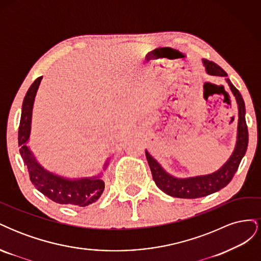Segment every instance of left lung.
<instances>
[{
    "instance_id": "left-lung-1",
    "label": "left lung",
    "mask_w": 261,
    "mask_h": 261,
    "mask_svg": "<svg viewBox=\"0 0 261 261\" xmlns=\"http://www.w3.org/2000/svg\"><path fill=\"white\" fill-rule=\"evenodd\" d=\"M202 63L206 66V70L209 75L225 77L226 83L230 86L235 96L236 102L239 105L238 141H236V146L231 158L222 168L212 173V174L188 178H176L170 175L162 169L156 160H154L149 152L146 151L147 161L150 170H151L155 185L165 194L176 197V198H200V197L208 196L225 187L232 180L236 171H238L248 146V129L246 120H245V103L242 94L235 88L231 81L226 78L227 74L215 62L202 60Z\"/></svg>"
}]
</instances>
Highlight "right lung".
Instances as JSON below:
<instances>
[{
    "mask_svg": "<svg viewBox=\"0 0 261 261\" xmlns=\"http://www.w3.org/2000/svg\"><path fill=\"white\" fill-rule=\"evenodd\" d=\"M41 80L42 76L37 78L23 98L18 127V146H20V155L27 167L31 183L35 185L39 192L54 202L69 204V206L75 207H87L96 202L103 193L105 183L100 178V175L78 179H68L55 175L53 173L44 170L37 162L33 152L26 146L30 136L34 101Z\"/></svg>",
    "mask_w": 261,
    "mask_h": 261,
    "instance_id": "1",
    "label": "right lung"
}]
</instances>
